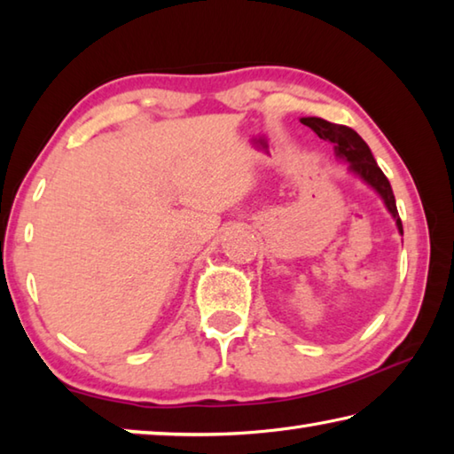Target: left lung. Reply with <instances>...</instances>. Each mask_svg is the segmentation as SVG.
<instances>
[{
    "label": "left lung",
    "mask_w": 454,
    "mask_h": 454,
    "mask_svg": "<svg viewBox=\"0 0 454 454\" xmlns=\"http://www.w3.org/2000/svg\"><path fill=\"white\" fill-rule=\"evenodd\" d=\"M301 121L304 126H309L320 140L334 144L336 158L347 162L348 172L355 174L358 180H363L366 186H371L376 194L380 196L384 206H387V210L390 212V216L396 222L398 232L403 234V222L398 218L393 188H390V182L387 180V176L382 174L379 164H376L372 152L363 137L348 126L333 124V121H326L322 118H301Z\"/></svg>",
    "instance_id": "1"
}]
</instances>
